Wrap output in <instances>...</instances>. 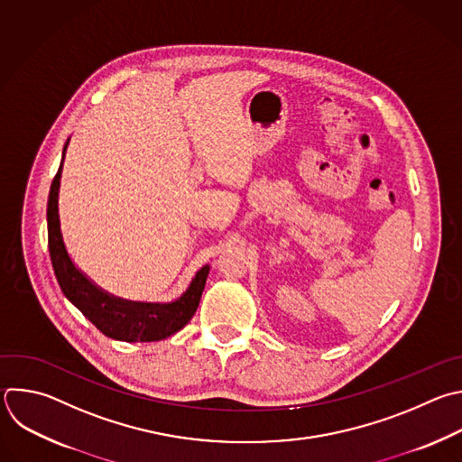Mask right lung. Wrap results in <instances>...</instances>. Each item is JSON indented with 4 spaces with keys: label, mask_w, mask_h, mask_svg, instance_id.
Listing matches in <instances>:
<instances>
[{
    "label": "right lung",
    "mask_w": 462,
    "mask_h": 462,
    "mask_svg": "<svg viewBox=\"0 0 462 462\" xmlns=\"http://www.w3.org/2000/svg\"><path fill=\"white\" fill-rule=\"evenodd\" d=\"M70 137L61 153L58 174L51 185L47 203L49 252L63 295L106 337L125 343L162 341L180 332L196 314L210 266L196 272L189 288L172 302H143L116 297L90 281L70 259L60 221V185Z\"/></svg>",
    "instance_id": "right-lung-1"
}]
</instances>
